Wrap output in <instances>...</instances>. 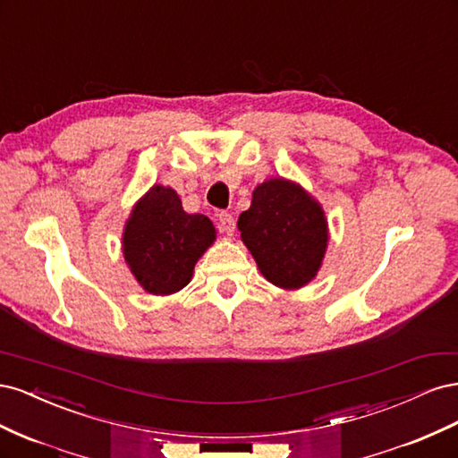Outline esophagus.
I'll use <instances>...</instances> for the list:
<instances>
[{
  "label": "esophagus",
  "mask_w": 458,
  "mask_h": 458,
  "mask_svg": "<svg viewBox=\"0 0 458 458\" xmlns=\"http://www.w3.org/2000/svg\"><path fill=\"white\" fill-rule=\"evenodd\" d=\"M219 229L227 234H233L234 233V217L227 212H221L219 214Z\"/></svg>",
  "instance_id": "1"
}]
</instances>
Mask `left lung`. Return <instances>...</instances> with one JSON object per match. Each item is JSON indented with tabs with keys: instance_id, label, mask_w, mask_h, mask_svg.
Listing matches in <instances>:
<instances>
[{
	"instance_id": "left-lung-1",
	"label": "left lung",
	"mask_w": 458,
	"mask_h": 458,
	"mask_svg": "<svg viewBox=\"0 0 458 458\" xmlns=\"http://www.w3.org/2000/svg\"><path fill=\"white\" fill-rule=\"evenodd\" d=\"M241 239L261 275L284 290L315 279L328 244L321 204L301 185L273 177L258 185L252 204L239 216Z\"/></svg>"
}]
</instances>
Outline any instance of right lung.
I'll use <instances>...</instances> for the list:
<instances>
[{
	"label": "right lung",
	"mask_w": 458,
	"mask_h": 458,
	"mask_svg": "<svg viewBox=\"0 0 458 458\" xmlns=\"http://www.w3.org/2000/svg\"><path fill=\"white\" fill-rule=\"evenodd\" d=\"M214 241L210 219L187 214L172 187L152 185L133 206L122 248L135 281L148 294L168 296L191 283L195 263Z\"/></svg>",
	"instance_id": "obj_1"
}]
</instances>
